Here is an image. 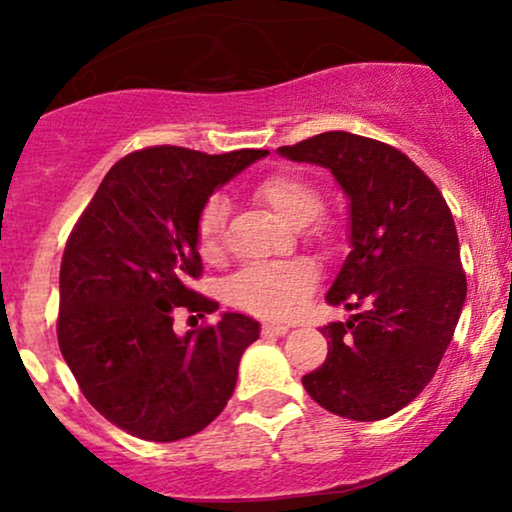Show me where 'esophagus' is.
Instances as JSON below:
<instances>
[{"label":"esophagus","mask_w":512,"mask_h":512,"mask_svg":"<svg viewBox=\"0 0 512 512\" xmlns=\"http://www.w3.org/2000/svg\"><path fill=\"white\" fill-rule=\"evenodd\" d=\"M289 326L286 324H263V335H286Z\"/></svg>","instance_id":"esophagus-1"}]
</instances>
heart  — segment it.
I'll return each instance as SVG.
<instances>
[{"label":"heart","instance_id":"1","mask_svg":"<svg viewBox=\"0 0 512 512\" xmlns=\"http://www.w3.org/2000/svg\"><path fill=\"white\" fill-rule=\"evenodd\" d=\"M254 198L272 209L289 226H307L319 214L321 191L312 179L293 170L272 172L254 188ZM228 202L221 195H212L198 214V247L207 261H216L223 254V228H226ZM312 233H319L314 226ZM317 284V268L310 261L256 263L237 272L230 279L228 293L235 305L244 310L265 314V317H289L303 305L307 293Z\"/></svg>","mask_w":512,"mask_h":512}]
</instances>
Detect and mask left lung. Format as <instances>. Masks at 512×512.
Here are the masks:
<instances>
[{
	"label": "left lung",
	"mask_w": 512,
	"mask_h": 512,
	"mask_svg": "<svg viewBox=\"0 0 512 512\" xmlns=\"http://www.w3.org/2000/svg\"><path fill=\"white\" fill-rule=\"evenodd\" d=\"M279 156L321 165L349 200V251L326 293L354 310L321 328L328 356L303 387L333 415L377 422L436 375L466 300L459 237L436 184L394 146L321 132Z\"/></svg>",
	"instance_id": "left-lung-1"
}]
</instances>
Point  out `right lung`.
I'll return each mask as SVG.
<instances>
[{
  "mask_svg": "<svg viewBox=\"0 0 512 512\" xmlns=\"http://www.w3.org/2000/svg\"><path fill=\"white\" fill-rule=\"evenodd\" d=\"M263 149L207 156L151 146L118 160L83 209L60 265L58 342L104 419L153 443L188 438L233 396L258 321L226 312L179 338L174 314L219 303L191 289L202 275L198 214Z\"/></svg>",
  "mask_w": 512,
  "mask_h": 512,
  "instance_id": "obj_1",
  "label": "right lung"
}]
</instances>
